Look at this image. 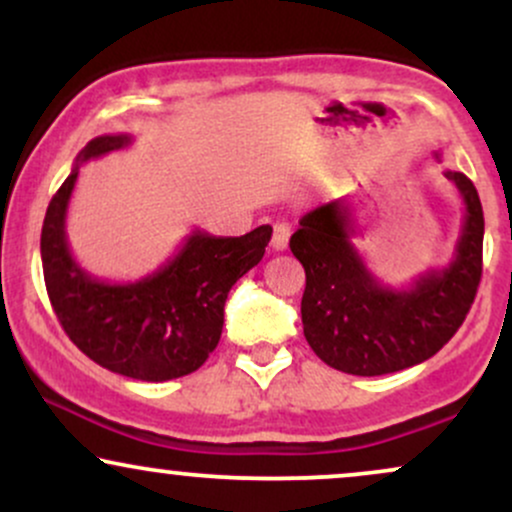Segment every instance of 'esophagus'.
<instances>
[{"mask_svg":"<svg viewBox=\"0 0 512 512\" xmlns=\"http://www.w3.org/2000/svg\"><path fill=\"white\" fill-rule=\"evenodd\" d=\"M289 238H291V226L286 221H276L274 223V231H272V248L276 252L286 250V245H289Z\"/></svg>","mask_w":512,"mask_h":512,"instance_id":"obj_1","label":"esophagus"}]
</instances>
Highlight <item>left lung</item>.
I'll use <instances>...</instances> for the list:
<instances>
[{
  "instance_id": "8db88e82",
  "label": "left lung",
  "mask_w": 512,
  "mask_h": 512,
  "mask_svg": "<svg viewBox=\"0 0 512 512\" xmlns=\"http://www.w3.org/2000/svg\"><path fill=\"white\" fill-rule=\"evenodd\" d=\"M440 161V154H436ZM464 202L452 262L409 289L380 284L351 243L356 221L346 199L303 216L291 252L305 269L303 334L327 366L349 375L397 373L438 354L472 308L481 281L484 211L464 173L445 170Z\"/></svg>"
}]
</instances>
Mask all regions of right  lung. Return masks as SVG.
Returning <instances> with one entry per match:
<instances>
[{"mask_svg": "<svg viewBox=\"0 0 512 512\" xmlns=\"http://www.w3.org/2000/svg\"><path fill=\"white\" fill-rule=\"evenodd\" d=\"M129 144V134H103L79 151L45 214L40 257L52 310L67 337L98 366L163 383L190 375L216 349L228 291L262 260L272 226L240 238H216L195 228L154 274L127 284L96 279L69 252L67 207L81 163Z\"/></svg>", "mask_w": 512, "mask_h": 512, "instance_id": "add662e5", "label": "right lung"}]
</instances>
